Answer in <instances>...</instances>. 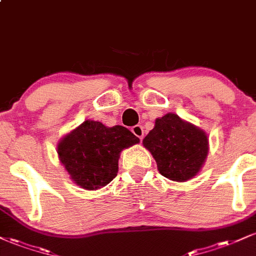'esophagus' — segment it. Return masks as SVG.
Listing matches in <instances>:
<instances>
[{
  "mask_svg": "<svg viewBox=\"0 0 256 256\" xmlns=\"http://www.w3.org/2000/svg\"><path fill=\"white\" fill-rule=\"evenodd\" d=\"M131 131L132 134H134L136 137L140 138V140H142L143 137H144V130H143V128L140 125H134V128H131Z\"/></svg>",
  "mask_w": 256,
  "mask_h": 256,
  "instance_id": "obj_1",
  "label": "esophagus"
}]
</instances>
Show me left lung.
<instances>
[{
  "label": "left lung",
  "instance_id": "8db88e82",
  "mask_svg": "<svg viewBox=\"0 0 256 256\" xmlns=\"http://www.w3.org/2000/svg\"><path fill=\"white\" fill-rule=\"evenodd\" d=\"M143 146L155 158L158 171L174 182H186L201 171L210 144L202 128L185 122L176 113L155 120Z\"/></svg>",
  "mask_w": 256,
  "mask_h": 256
}]
</instances>
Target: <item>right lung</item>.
<instances>
[{
	"label": "right lung",
	"mask_w": 256,
	"mask_h": 256,
	"mask_svg": "<svg viewBox=\"0 0 256 256\" xmlns=\"http://www.w3.org/2000/svg\"><path fill=\"white\" fill-rule=\"evenodd\" d=\"M137 143L140 138L124 126L85 120L58 140V155L73 183L98 190L116 178L120 152Z\"/></svg>",
	"instance_id": "1"
}]
</instances>
